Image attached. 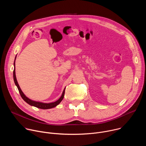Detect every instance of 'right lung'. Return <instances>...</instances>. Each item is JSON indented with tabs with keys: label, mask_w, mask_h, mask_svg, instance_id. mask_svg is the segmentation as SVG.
Wrapping results in <instances>:
<instances>
[{
	"label": "right lung",
	"mask_w": 146,
	"mask_h": 146,
	"mask_svg": "<svg viewBox=\"0 0 146 146\" xmlns=\"http://www.w3.org/2000/svg\"><path fill=\"white\" fill-rule=\"evenodd\" d=\"M17 56L15 57V60H14V69L13 71V77H14V81L15 82V85L17 86L19 92V93L22 97V98L23 99V100L26 102L27 104H29V105L31 106H34L35 107H36L38 108H40V109H43V110H47V109H50V108H53L54 107H56L57 106H58L63 100L64 97V94H65V88H64L62 94L61 95V96L60 97V98L57 100L55 102H53V103H42V102H36V101H34L30 99H29L26 96V95L23 93V92L22 91L16 78V75H15V60H16Z\"/></svg>",
	"instance_id": "obj_1"
}]
</instances>
